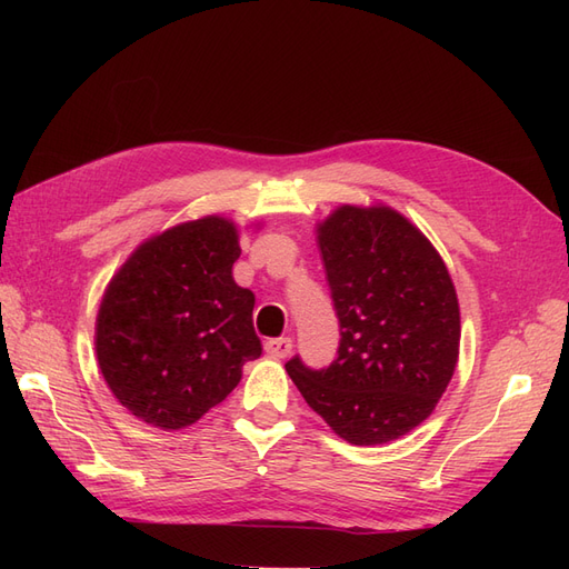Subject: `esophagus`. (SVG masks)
I'll return each instance as SVG.
<instances>
[{
    "mask_svg": "<svg viewBox=\"0 0 569 569\" xmlns=\"http://www.w3.org/2000/svg\"><path fill=\"white\" fill-rule=\"evenodd\" d=\"M291 347H295V343H291L289 337L268 339V341H266V353L272 356V358H287V356L291 353Z\"/></svg>",
    "mask_w": 569,
    "mask_h": 569,
    "instance_id": "1",
    "label": "esophagus"
}]
</instances>
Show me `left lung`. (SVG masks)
<instances>
[{"label":"left lung","instance_id":"1","mask_svg":"<svg viewBox=\"0 0 569 569\" xmlns=\"http://www.w3.org/2000/svg\"><path fill=\"white\" fill-rule=\"evenodd\" d=\"M341 341L330 368L284 366L306 403L353 446L425 422L460 349L453 280L432 242L391 206L343 203L316 226Z\"/></svg>","mask_w":569,"mask_h":569}]
</instances>
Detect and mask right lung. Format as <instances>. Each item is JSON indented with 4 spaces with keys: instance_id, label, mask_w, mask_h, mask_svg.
Returning <instances> with one entry per match:
<instances>
[{
    "instance_id": "obj_1",
    "label": "right lung",
    "mask_w": 569,
    "mask_h": 569,
    "mask_svg": "<svg viewBox=\"0 0 569 569\" xmlns=\"http://www.w3.org/2000/svg\"><path fill=\"white\" fill-rule=\"evenodd\" d=\"M239 253L234 222L203 216L144 239L111 278L94 351L111 393L137 420L194 425L261 356L253 291L232 278Z\"/></svg>"
}]
</instances>
